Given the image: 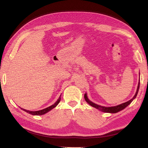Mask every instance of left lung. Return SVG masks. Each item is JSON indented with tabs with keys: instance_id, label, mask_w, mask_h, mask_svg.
<instances>
[{
	"instance_id": "obj_1",
	"label": "left lung",
	"mask_w": 148,
	"mask_h": 148,
	"mask_svg": "<svg viewBox=\"0 0 148 148\" xmlns=\"http://www.w3.org/2000/svg\"><path fill=\"white\" fill-rule=\"evenodd\" d=\"M139 86H140V82H139V84H138V87H137V92L136 93V95H134V97H133L132 99L131 100H128V101L125 102V103H123L121 104H119L118 106H114V107H103V106H99L97 104H95V103H93L92 102H91L90 100H89V99H88V97L86 96V94H84V99H85L86 102L89 103L90 106H92L93 108H95L97 109H99L100 111H101L102 112H111V113H116V112H118L119 111H121L123 109H125L126 108L127 106H128V105L130 104V103L133 101V100L136 98L138 92H139Z\"/></svg>"
}]
</instances>
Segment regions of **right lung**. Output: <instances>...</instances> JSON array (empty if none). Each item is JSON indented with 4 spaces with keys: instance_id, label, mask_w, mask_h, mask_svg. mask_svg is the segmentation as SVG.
<instances>
[{
    "instance_id": "obj_1",
    "label": "right lung",
    "mask_w": 148,
    "mask_h": 148,
    "mask_svg": "<svg viewBox=\"0 0 148 148\" xmlns=\"http://www.w3.org/2000/svg\"><path fill=\"white\" fill-rule=\"evenodd\" d=\"M60 96H61V95H60ZM60 96L59 99H58L57 101H56V102L54 103V104L51 106L48 107V108H46V109H42V110H40V111H27V110H26V109H23V111H26L27 112H29V114H32V115H42V114H46V112H48V111H51V110L52 109L55 108V107L58 104L59 102H60V99H61V97H60Z\"/></svg>"
}]
</instances>
